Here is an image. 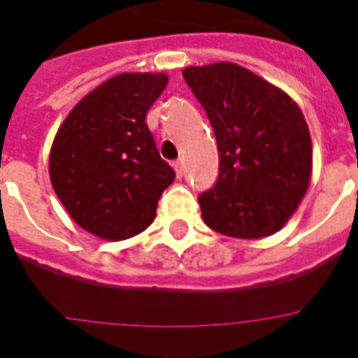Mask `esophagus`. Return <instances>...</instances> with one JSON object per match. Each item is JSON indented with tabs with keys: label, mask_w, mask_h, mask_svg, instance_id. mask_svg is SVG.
Segmentation results:
<instances>
[{
	"label": "esophagus",
	"mask_w": 358,
	"mask_h": 358,
	"mask_svg": "<svg viewBox=\"0 0 358 358\" xmlns=\"http://www.w3.org/2000/svg\"><path fill=\"white\" fill-rule=\"evenodd\" d=\"M172 165H174V171H176L178 176H184V161H182V159H176Z\"/></svg>",
	"instance_id": "esophagus-1"
}]
</instances>
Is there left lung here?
<instances>
[{
    "instance_id": "8db88e82",
    "label": "left lung",
    "mask_w": 358,
    "mask_h": 358,
    "mask_svg": "<svg viewBox=\"0 0 358 358\" xmlns=\"http://www.w3.org/2000/svg\"><path fill=\"white\" fill-rule=\"evenodd\" d=\"M182 73L218 144V178L199 195L205 224L237 239L279 231L311 178V136L301 110L287 92L231 62Z\"/></svg>"
}]
</instances>
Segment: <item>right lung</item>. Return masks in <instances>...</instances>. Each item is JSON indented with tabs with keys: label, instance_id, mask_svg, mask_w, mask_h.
I'll use <instances>...</instances> for the list:
<instances>
[{
	"label": "right lung",
	"instance_id": "1",
	"mask_svg": "<svg viewBox=\"0 0 358 358\" xmlns=\"http://www.w3.org/2000/svg\"><path fill=\"white\" fill-rule=\"evenodd\" d=\"M165 73H121L79 102L60 125L49 157L51 184L85 231L129 239L155 218L174 171L161 159L145 113Z\"/></svg>",
	"mask_w": 358,
	"mask_h": 358
}]
</instances>
